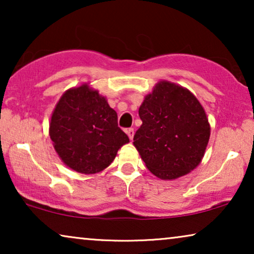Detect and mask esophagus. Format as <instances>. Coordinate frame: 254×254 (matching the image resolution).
Masks as SVG:
<instances>
[{"instance_id": "34e87169", "label": "esophagus", "mask_w": 254, "mask_h": 254, "mask_svg": "<svg viewBox=\"0 0 254 254\" xmlns=\"http://www.w3.org/2000/svg\"><path fill=\"white\" fill-rule=\"evenodd\" d=\"M126 133L128 135V137H129L130 140H133V136H134V129H133V128H128V129H126Z\"/></svg>"}]
</instances>
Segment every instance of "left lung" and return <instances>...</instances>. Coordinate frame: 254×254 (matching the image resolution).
Masks as SVG:
<instances>
[{"mask_svg":"<svg viewBox=\"0 0 254 254\" xmlns=\"http://www.w3.org/2000/svg\"><path fill=\"white\" fill-rule=\"evenodd\" d=\"M134 145L156 177L171 180L195 169L209 141L206 112L183 86L162 81L138 109Z\"/></svg>","mask_w":254,"mask_h":254,"instance_id":"1","label":"left lung"}]
</instances>
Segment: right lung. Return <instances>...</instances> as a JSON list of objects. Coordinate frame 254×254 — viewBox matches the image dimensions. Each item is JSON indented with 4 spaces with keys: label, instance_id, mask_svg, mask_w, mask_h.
<instances>
[{
    "label": "right lung",
    "instance_id": "add662e5",
    "mask_svg": "<svg viewBox=\"0 0 254 254\" xmlns=\"http://www.w3.org/2000/svg\"><path fill=\"white\" fill-rule=\"evenodd\" d=\"M50 136L64 164L84 175L106 169L129 142L116 111L86 84L62 95L52 114Z\"/></svg>",
    "mask_w": 254,
    "mask_h": 254
}]
</instances>
